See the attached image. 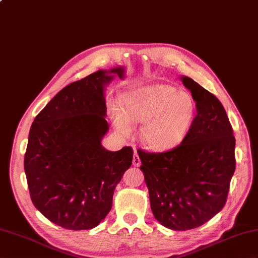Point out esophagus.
Masks as SVG:
<instances>
[{
    "label": "esophagus",
    "instance_id": "obj_1",
    "mask_svg": "<svg viewBox=\"0 0 258 258\" xmlns=\"http://www.w3.org/2000/svg\"><path fill=\"white\" fill-rule=\"evenodd\" d=\"M134 165L135 166H140L141 165V160H140L139 155H138L137 152L134 154Z\"/></svg>",
    "mask_w": 258,
    "mask_h": 258
}]
</instances>
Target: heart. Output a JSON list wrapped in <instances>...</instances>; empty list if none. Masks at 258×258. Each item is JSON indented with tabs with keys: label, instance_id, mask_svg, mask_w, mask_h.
Segmentation results:
<instances>
[{
	"label": "heart",
	"instance_id": "b5f03b06",
	"mask_svg": "<svg viewBox=\"0 0 258 258\" xmlns=\"http://www.w3.org/2000/svg\"><path fill=\"white\" fill-rule=\"evenodd\" d=\"M120 105L111 104L116 128L123 135L130 123L142 124L143 146L155 152H166L185 141L196 117V103L190 93L166 83H156L125 93Z\"/></svg>",
	"mask_w": 258,
	"mask_h": 258
}]
</instances>
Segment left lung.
<instances>
[{"label":"left lung","instance_id":"8db88e82","mask_svg":"<svg viewBox=\"0 0 258 258\" xmlns=\"http://www.w3.org/2000/svg\"><path fill=\"white\" fill-rule=\"evenodd\" d=\"M180 80L197 110L185 141L163 153L138 151L151 210L175 231L198 228L221 211L235 171V138L222 104L192 79Z\"/></svg>","mask_w":258,"mask_h":258}]
</instances>
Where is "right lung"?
I'll use <instances>...</instances> for the list:
<instances>
[{
  "label": "right lung",
  "instance_id": "right-lung-1",
  "mask_svg": "<svg viewBox=\"0 0 258 258\" xmlns=\"http://www.w3.org/2000/svg\"><path fill=\"white\" fill-rule=\"evenodd\" d=\"M124 68L98 70L66 86L31 124L24 168L34 206L69 230H90L108 215L133 149L102 146L108 133L105 90Z\"/></svg>",
  "mask_w": 258,
  "mask_h": 258
}]
</instances>
